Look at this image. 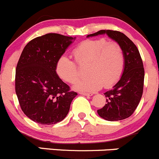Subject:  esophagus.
<instances>
[{"instance_id":"obj_1","label":"esophagus","mask_w":159,"mask_h":159,"mask_svg":"<svg viewBox=\"0 0 159 159\" xmlns=\"http://www.w3.org/2000/svg\"><path fill=\"white\" fill-rule=\"evenodd\" d=\"M80 94H81V95H84V96H92L93 95L92 93H86V92H80Z\"/></svg>"}]
</instances>
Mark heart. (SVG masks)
Segmentation results:
<instances>
[{
	"label": "heart",
	"instance_id": "heart-1",
	"mask_svg": "<svg viewBox=\"0 0 159 159\" xmlns=\"http://www.w3.org/2000/svg\"><path fill=\"white\" fill-rule=\"evenodd\" d=\"M75 60L61 56L56 71L63 81L73 83L80 75L79 67L88 65V77L80 79L74 88L82 91H95L103 86L109 88L120 79L125 65V56L121 45L117 42H107L106 39H86L73 49Z\"/></svg>",
	"mask_w": 159,
	"mask_h": 159
}]
</instances>
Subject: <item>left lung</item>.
<instances>
[{
	"mask_svg": "<svg viewBox=\"0 0 159 159\" xmlns=\"http://www.w3.org/2000/svg\"><path fill=\"white\" fill-rule=\"evenodd\" d=\"M107 34L121 45L125 56V65L120 80L111 90L104 93L106 104L97 113L110 121L120 120L132 115L143 93L144 70L141 55L136 45L124 33L113 30H100L87 37Z\"/></svg>",
	"mask_w": 159,
	"mask_h": 159,
	"instance_id": "obj_1",
	"label": "left lung"
}]
</instances>
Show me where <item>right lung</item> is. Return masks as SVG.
I'll use <instances>...</instances> for the list:
<instances>
[{"label": "right lung", "instance_id": "add662e5", "mask_svg": "<svg viewBox=\"0 0 159 159\" xmlns=\"http://www.w3.org/2000/svg\"><path fill=\"white\" fill-rule=\"evenodd\" d=\"M73 39L48 33L30 41L21 52L15 73V92L24 114L36 123L62 121L77 95L56 71L58 60Z\"/></svg>", "mask_w": 159, "mask_h": 159}]
</instances>
